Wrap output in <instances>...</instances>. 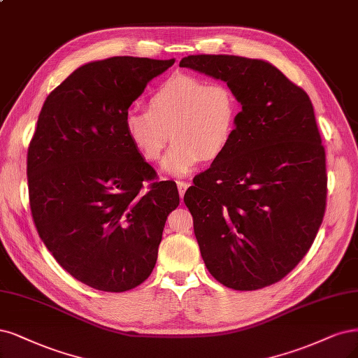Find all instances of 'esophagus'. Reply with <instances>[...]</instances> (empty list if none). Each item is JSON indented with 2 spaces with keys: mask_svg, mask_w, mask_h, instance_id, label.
<instances>
[{
  "mask_svg": "<svg viewBox=\"0 0 358 358\" xmlns=\"http://www.w3.org/2000/svg\"><path fill=\"white\" fill-rule=\"evenodd\" d=\"M178 189H179V195L183 196L185 195V191H187L189 188V182H185V180H178Z\"/></svg>",
  "mask_w": 358,
  "mask_h": 358,
  "instance_id": "esophagus-1",
  "label": "esophagus"
}]
</instances>
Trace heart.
<instances>
[{"instance_id": "1", "label": "heart", "mask_w": 358, "mask_h": 358, "mask_svg": "<svg viewBox=\"0 0 358 358\" xmlns=\"http://www.w3.org/2000/svg\"><path fill=\"white\" fill-rule=\"evenodd\" d=\"M238 115V99L227 83L180 72L157 85L148 108L126 110L124 130L146 162L159 159L171 136L163 169L187 175L201 159L212 162L228 150Z\"/></svg>"}]
</instances>
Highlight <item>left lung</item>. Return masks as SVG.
Instances as JSON below:
<instances>
[{"label": "left lung", "instance_id": "8db88e82", "mask_svg": "<svg viewBox=\"0 0 358 358\" xmlns=\"http://www.w3.org/2000/svg\"><path fill=\"white\" fill-rule=\"evenodd\" d=\"M179 66L225 81L241 103L228 150L183 196L203 261L229 289L274 285L310 250L326 210V154L310 96L264 60L192 55Z\"/></svg>", "mask_w": 358, "mask_h": 358}]
</instances>
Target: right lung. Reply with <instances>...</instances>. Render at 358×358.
I'll use <instances>...</instances> for the list:
<instances>
[{
  "label": "right lung",
  "mask_w": 358,
  "mask_h": 358,
  "mask_svg": "<svg viewBox=\"0 0 358 358\" xmlns=\"http://www.w3.org/2000/svg\"><path fill=\"white\" fill-rule=\"evenodd\" d=\"M173 64L92 62L47 96L36 121L27 159L32 220L57 264L96 290L126 292L151 275L179 206L176 183L157 182L124 130L133 101Z\"/></svg>",
  "instance_id": "add662e5"
}]
</instances>
